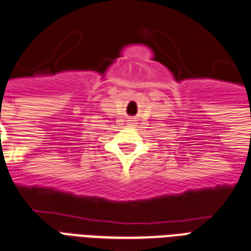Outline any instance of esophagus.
Here are the masks:
<instances>
[{"label":"esophagus","instance_id":"1","mask_svg":"<svg viewBox=\"0 0 251 251\" xmlns=\"http://www.w3.org/2000/svg\"><path fill=\"white\" fill-rule=\"evenodd\" d=\"M128 123H133V120H129V122H128Z\"/></svg>","mask_w":251,"mask_h":251}]
</instances>
